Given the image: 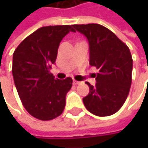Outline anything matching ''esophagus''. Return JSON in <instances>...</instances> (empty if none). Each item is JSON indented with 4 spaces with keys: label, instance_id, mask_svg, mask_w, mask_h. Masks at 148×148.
I'll return each mask as SVG.
<instances>
[{
    "label": "esophagus",
    "instance_id": "obj_1",
    "mask_svg": "<svg viewBox=\"0 0 148 148\" xmlns=\"http://www.w3.org/2000/svg\"><path fill=\"white\" fill-rule=\"evenodd\" d=\"M80 83H81L80 81H77V80L74 79V85H79Z\"/></svg>",
    "mask_w": 148,
    "mask_h": 148
}]
</instances>
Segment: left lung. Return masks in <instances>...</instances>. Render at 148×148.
Listing matches in <instances>:
<instances>
[{"label":"left lung","mask_w":148,"mask_h":148,"mask_svg":"<svg viewBox=\"0 0 148 148\" xmlns=\"http://www.w3.org/2000/svg\"><path fill=\"white\" fill-rule=\"evenodd\" d=\"M88 40L90 65L96 67V85L83 98L88 111L98 116L113 115L123 105L132 82L133 60L129 47L99 24L73 25Z\"/></svg>","instance_id":"obj_1"}]
</instances>
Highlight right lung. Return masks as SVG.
Wrapping results in <instances>:
<instances>
[{
  "label": "right lung",
  "instance_id": "obj_1",
  "mask_svg": "<svg viewBox=\"0 0 148 148\" xmlns=\"http://www.w3.org/2000/svg\"><path fill=\"white\" fill-rule=\"evenodd\" d=\"M69 32H75L73 25L41 27L14 52L12 72L18 94L25 109L37 119L52 120L65 108L73 79H55L49 69L56 62L61 41Z\"/></svg>",
  "mask_w": 148,
  "mask_h": 148
}]
</instances>
